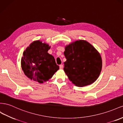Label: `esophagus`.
<instances>
[{"instance_id": "obj_1", "label": "esophagus", "mask_w": 123, "mask_h": 123, "mask_svg": "<svg viewBox=\"0 0 123 123\" xmlns=\"http://www.w3.org/2000/svg\"><path fill=\"white\" fill-rule=\"evenodd\" d=\"M59 67L60 69H62L63 68V65L62 64H60L59 65Z\"/></svg>"}]
</instances>
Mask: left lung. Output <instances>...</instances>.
Here are the masks:
<instances>
[{
	"mask_svg": "<svg viewBox=\"0 0 123 123\" xmlns=\"http://www.w3.org/2000/svg\"><path fill=\"white\" fill-rule=\"evenodd\" d=\"M66 59L64 71L70 81L77 86H85L95 82L102 68L100 54L85 40L73 42L65 47Z\"/></svg>",
	"mask_w": 123,
	"mask_h": 123,
	"instance_id": "obj_1",
	"label": "left lung"
}]
</instances>
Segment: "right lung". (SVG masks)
Here are the masks:
<instances>
[{"label":"right lung","mask_w":123,"mask_h":123,"mask_svg":"<svg viewBox=\"0 0 123 123\" xmlns=\"http://www.w3.org/2000/svg\"><path fill=\"white\" fill-rule=\"evenodd\" d=\"M50 48L48 44L38 40L33 42L24 51L21 66L28 78L42 83L59 69L54 57L47 52Z\"/></svg>","instance_id":"right-lung-1"}]
</instances>
